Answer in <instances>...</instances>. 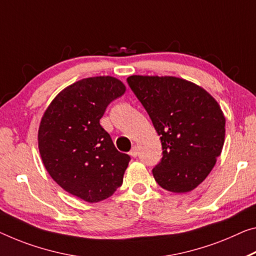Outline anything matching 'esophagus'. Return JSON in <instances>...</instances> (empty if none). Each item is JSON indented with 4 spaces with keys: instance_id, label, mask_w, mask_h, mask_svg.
I'll list each match as a JSON object with an SVG mask.
<instances>
[{
    "instance_id": "obj_1",
    "label": "esophagus",
    "mask_w": 256,
    "mask_h": 256,
    "mask_svg": "<svg viewBox=\"0 0 256 256\" xmlns=\"http://www.w3.org/2000/svg\"><path fill=\"white\" fill-rule=\"evenodd\" d=\"M129 154H130L132 158H136L137 154H138V150H137V148L136 146H132L130 152H129Z\"/></svg>"
}]
</instances>
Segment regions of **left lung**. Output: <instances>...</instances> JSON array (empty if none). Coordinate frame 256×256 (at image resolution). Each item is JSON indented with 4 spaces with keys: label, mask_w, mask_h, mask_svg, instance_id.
Here are the masks:
<instances>
[{
    "label": "left lung",
    "mask_w": 256,
    "mask_h": 256,
    "mask_svg": "<svg viewBox=\"0 0 256 256\" xmlns=\"http://www.w3.org/2000/svg\"><path fill=\"white\" fill-rule=\"evenodd\" d=\"M127 81L162 145L153 178L174 194L192 191L205 180L222 152L226 118L218 103L205 89L180 78L132 76Z\"/></svg>",
    "instance_id": "obj_1"
}]
</instances>
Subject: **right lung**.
Listing matches in <instances>:
<instances>
[{
	"label": "right lung",
	"instance_id": "obj_1",
	"mask_svg": "<svg viewBox=\"0 0 256 256\" xmlns=\"http://www.w3.org/2000/svg\"><path fill=\"white\" fill-rule=\"evenodd\" d=\"M124 92L116 78H82L62 89L43 113L38 132L42 162L58 186L87 202L114 194L130 161L100 124L108 105Z\"/></svg>",
	"mask_w": 256,
	"mask_h": 256
}]
</instances>
